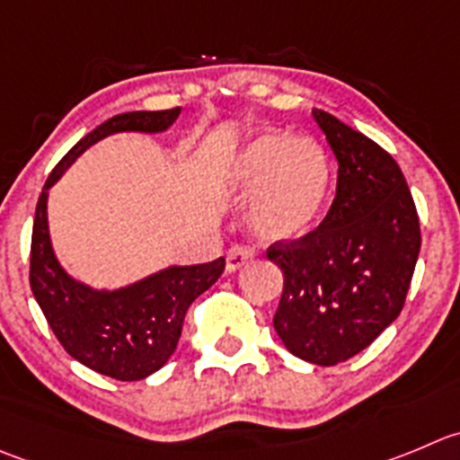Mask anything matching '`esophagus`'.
Returning a JSON list of instances; mask_svg holds the SVG:
<instances>
[{"mask_svg":"<svg viewBox=\"0 0 460 460\" xmlns=\"http://www.w3.org/2000/svg\"><path fill=\"white\" fill-rule=\"evenodd\" d=\"M251 260H252L251 248L233 246L226 255V270H227V273H234V270H239L242 266H246Z\"/></svg>","mask_w":460,"mask_h":460,"instance_id":"obj_1","label":"esophagus"}]
</instances>
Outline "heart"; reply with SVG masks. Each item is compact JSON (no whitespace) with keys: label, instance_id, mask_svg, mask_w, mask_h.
I'll use <instances>...</instances> for the list:
<instances>
[{"label":"heart","instance_id":"heart-1","mask_svg":"<svg viewBox=\"0 0 460 460\" xmlns=\"http://www.w3.org/2000/svg\"><path fill=\"white\" fill-rule=\"evenodd\" d=\"M330 160L312 137L261 133L239 148L226 169L233 194H252L248 223L269 242L307 234L330 194Z\"/></svg>","mask_w":460,"mask_h":460}]
</instances>
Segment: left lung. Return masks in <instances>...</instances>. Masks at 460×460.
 Listing matches in <instances>:
<instances>
[{
    "label": "left lung",
    "instance_id": "8db88e82",
    "mask_svg": "<svg viewBox=\"0 0 460 460\" xmlns=\"http://www.w3.org/2000/svg\"><path fill=\"white\" fill-rule=\"evenodd\" d=\"M339 162L336 196L314 233L266 251L284 273L273 327L293 357L336 366L368 348L404 307L420 221L397 162L314 108Z\"/></svg>",
    "mask_w": 460,
    "mask_h": 460
}]
</instances>
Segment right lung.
Returning <instances> with one entry per match:
<instances>
[{
    "mask_svg": "<svg viewBox=\"0 0 460 460\" xmlns=\"http://www.w3.org/2000/svg\"><path fill=\"white\" fill-rule=\"evenodd\" d=\"M181 115L173 111L124 112L96 126L56 164L38 199L31 237V291L56 339L76 361L119 382L148 377L176 352L190 305L226 269V260L169 266L128 287L92 288L60 266L49 237L47 200L72 162L99 139L115 133H164Z\"/></svg>",
    "mask_w": 460,
    "mask_h": 460,
    "instance_id": "right-lung-1",
    "label": "right lung"
}]
</instances>
